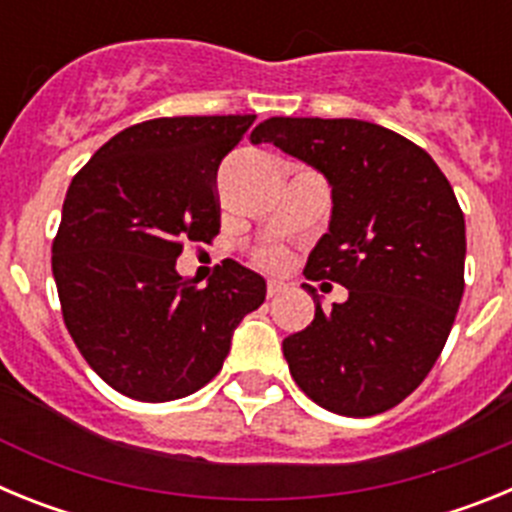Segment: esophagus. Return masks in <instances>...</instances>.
<instances>
[{
  "instance_id": "34e87169",
  "label": "esophagus",
  "mask_w": 512,
  "mask_h": 512,
  "mask_svg": "<svg viewBox=\"0 0 512 512\" xmlns=\"http://www.w3.org/2000/svg\"><path fill=\"white\" fill-rule=\"evenodd\" d=\"M284 289H287V284H282V282H269V284H266V295H269V297H277V295H282Z\"/></svg>"
}]
</instances>
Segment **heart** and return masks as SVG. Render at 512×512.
<instances>
[{
    "label": "heart",
    "instance_id": "obj_1",
    "mask_svg": "<svg viewBox=\"0 0 512 512\" xmlns=\"http://www.w3.org/2000/svg\"><path fill=\"white\" fill-rule=\"evenodd\" d=\"M289 259H292V256H289V251L284 246H279V243L261 246V248H256V253H253V261H256L261 269H269V271L287 269Z\"/></svg>",
    "mask_w": 512,
    "mask_h": 512
}]
</instances>
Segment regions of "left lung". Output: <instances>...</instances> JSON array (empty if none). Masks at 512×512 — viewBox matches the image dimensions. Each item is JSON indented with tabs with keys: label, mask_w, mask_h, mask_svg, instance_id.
<instances>
[{
	"label": "left lung",
	"mask_w": 512,
	"mask_h": 512,
	"mask_svg": "<svg viewBox=\"0 0 512 512\" xmlns=\"http://www.w3.org/2000/svg\"><path fill=\"white\" fill-rule=\"evenodd\" d=\"M251 140L333 187L330 230L305 277L341 284L348 300L328 312L315 302L312 323L284 338L289 374L330 413L395 408L441 356L464 295L467 230L449 179L413 140L364 120L271 117Z\"/></svg>",
	"instance_id": "left-lung-1"
}]
</instances>
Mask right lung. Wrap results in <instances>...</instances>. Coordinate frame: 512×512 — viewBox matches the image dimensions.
<instances>
[{
	"mask_svg": "<svg viewBox=\"0 0 512 512\" xmlns=\"http://www.w3.org/2000/svg\"><path fill=\"white\" fill-rule=\"evenodd\" d=\"M256 115L156 117L76 171L53 238L63 323L120 395L169 402L205 387L266 282L225 259L207 287L176 274L187 243L220 233L217 169Z\"/></svg>",
	"mask_w": 512,
	"mask_h": 512,
	"instance_id": "obj_1",
	"label": "right lung"
}]
</instances>
